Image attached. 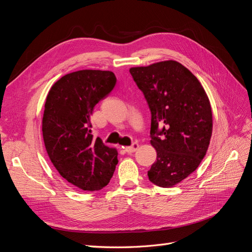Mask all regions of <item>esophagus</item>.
<instances>
[{"label":"esophagus","instance_id":"esophagus-1","mask_svg":"<svg viewBox=\"0 0 252 252\" xmlns=\"http://www.w3.org/2000/svg\"><path fill=\"white\" fill-rule=\"evenodd\" d=\"M138 148H139V144L136 143V142H134V143H132L131 146L125 147V151L127 152V154H132V152H134Z\"/></svg>","mask_w":252,"mask_h":252}]
</instances>
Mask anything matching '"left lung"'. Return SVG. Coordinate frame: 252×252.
<instances>
[{
  "label": "left lung",
  "mask_w": 252,
  "mask_h": 252,
  "mask_svg": "<svg viewBox=\"0 0 252 252\" xmlns=\"http://www.w3.org/2000/svg\"><path fill=\"white\" fill-rule=\"evenodd\" d=\"M151 112V145L157 161L149 181L159 187L179 184L199 167L212 133V112L203 86L185 66L164 61L129 69Z\"/></svg>",
  "instance_id": "1"
}]
</instances>
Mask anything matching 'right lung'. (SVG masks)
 <instances>
[{
  "label": "right lung",
  "mask_w": 252,
  "mask_h": 252,
  "mask_svg": "<svg viewBox=\"0 0 252 252\" xmlns=\"http://www.w3.org/2000/svg\"><path fill=\"white\" fill-rule=\"evenodd\" d=\"M117 83L112 71L79 70L53 84L45 103L42 131L56 169L70 184L94 191L108 184L118 151L91 134L90 116Z\"/></svg>",
  "instance_id": "1"
}]
</instances>
